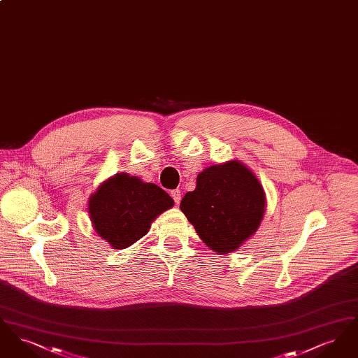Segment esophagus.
Instances as JSON below:
<instances>
[{
  "mask_svg": "<svg viewBox=\"0 0 358 358\" xmlns=\"http://www.w3.org/2000/svg\"><path fill=\"white\" fill-rule=\"evenodd\" d=\"M171 194L173 200L176 201V204H180V201H181V190L174 189V190H171Z\"/></svg>",
  "mask_w": 358,
  "mask_h": 358,
  "instance_id": "obj_1",
  "label": "esophagus"
}]
</instances>
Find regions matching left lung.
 <instances>
[{
	"mask_svg": "<svg viewBox=\"0 0 358 358\" xmlns=\"http://www.w3.org/2000/svg\"><path fill=\"white\" fill-rule=\"evenodd\" d=\"M266 197L254 173L238 161L206 168L180 208L205 244L229 254L255 234Z\"/></svg>",
	"mask_w": 358,
	"mask_h": 358,
	"instance_id": "obj_1",
	"label": "left lung"
}]
</instances>
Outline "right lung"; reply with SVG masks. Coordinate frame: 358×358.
<instances>
[{
  "mask_svg": "<svg viewBox=\"0 0 358 358\" xmlns=\"http://www.w3.org/2000/svg\"><path fill=\"white\" fill-rule=\"evenodd\" d=\"M88 203L95 231L117 250L145 236L154 219L174 204L162 187L126 173L104 181Z\"/></svg>",
  "mask_w": 358,
  "mask_h": 358,
  "instance_id": "add662e5",
  "label": "right lung"
}]
</instances>
